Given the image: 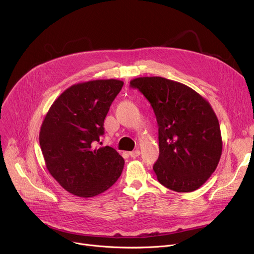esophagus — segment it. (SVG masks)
<instances>
[{
    "label": "esophagus",
    "mask_w": 254,
    "mask_h": 254,
    "mask_svg": "<svg viewBox=\"0 0 254 254\" xmlns=\"http://www.w3.org/2000/svg\"><path fill=\"white\" fill-rule=\"evenodd\" d=\"M140 152L138 150H135V151H132V152H129L128 155L131 157V158H137L139 156Z\"/></svg>",
    "instance_id": "esophagus-1"
}]
</instances>
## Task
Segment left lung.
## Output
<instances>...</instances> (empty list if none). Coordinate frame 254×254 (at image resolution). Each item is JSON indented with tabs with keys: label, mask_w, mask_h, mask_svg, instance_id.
Returning a JSON list of instances; mask_svg holds the SVG:
<instances>
[{
	"label": "left lung",
	"mask_w": 254,
	"mask_h": 254,
	"mask_svg": "<svg viewBox=\"0 0 254 254\" xmlns=\"http://www.w3.org/2000/svg\"><path fill=\"white\" fill-rule=\"evenodd\" d=\"M150 101L159 126L160 156L153 169L159 182L181 193L199 189L222 154L218 119L206 98L191 87L160 76L130 80Z\"/></svg>",
	"instance_id": "1"
}]
</instances>
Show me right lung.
Segmentation results:
<instances>
[{
  "label": "right lung",
  "mask_w": 254,
  "mask_h": 254,
  "mask_svg": "<svg viewBox=\"0 0 254 254\" xmlns=\"http://www.w3.org/2000/svg\"><path fill=\"white\" fill-rule=\"evenodd\" d=\"M124 81L97 79L76 83L52 103L42 123L39 142L45 166L67 192L91 198L110 189L125 160L111 147L93 148Z\"/></svg>",
  "instance_id": "1"
}]
</instances>
